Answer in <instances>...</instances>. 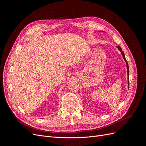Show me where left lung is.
I'll list each match as a JSON object with an SVG mask.
<instances>
[{"label":"left lung","instance_id":"1","mask_svg":"<svg viewBox=\"0 0 146 146\" xmlns=\"http://www.w3.org/2000/svg\"><path fill=\"white\" fill-rule=\"evenodd\" d=\"M117 47L118 48V49L121 51V54L122 55V56H123V59H124V60L125 61V62H126V64H127V74H128V88H129V64H128V63H127V61L126 60V58H125V55H124V53H123V52H122V48H121V47L120 46H117Z\"/></svg>","mask_w":146,"mask_h":146}]
</instances>
